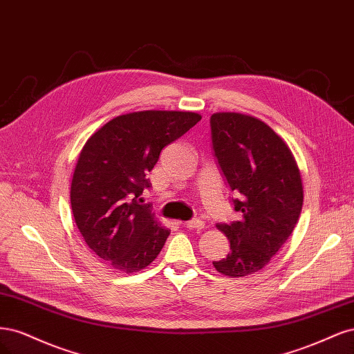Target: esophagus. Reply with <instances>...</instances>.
Returning <instances> with one entry per match:
<instances>
[{"label":"esophagus","instance_id":"34e87169","mask_svg":"<svg viewBox=\"0 0 354 354\" xmlns=\"http://www.w3.org/2000/svg\"><path fill=\"white\" fill-rule=\"evenodd\" d=\"M184 226L188 227V230H197V231H200V230H203V227H204V222L201 219H194V221L185 222Z\"/></svg>","mask_w":354,"mask_h":354}]
</instances>
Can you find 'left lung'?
<instances>
[{
	"mask_svg": "<svg viewBox=\"0 0 354 354\" xmlns=\"http://www.w3.org/2000/svg\"><path fill=\"white\" fill-rule=\"evenodd\" d=\"M214 156L241 219L216 225L231 252L213 261L216 270L241 278L263 269L297 225L303 207V180L288 144L269 124L243 113H214L210 119Z\"/></svg>",
	"mask_w": 354,
	"mask_h": 354,
	"instance_id": "obj_1",
	"label": "left lung"
}]
</instances>
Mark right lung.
Wrapping results in <instances>:
<instances>
[{"label":"right lung","instance_id":"add662e5","mask_svg":"<svg viewBox=\"0 0 354 354\" xmlns=\"http://www.w3.org/2000/svg\"><path fill=\"white\" fill-rule=\"evenodd\" d=\"M201 120L194 111L144 110L107 122L85 142L72 178L79 232L101 261L122 273L154 261L170 234L141 204L145 176L162 150Z\"/></svg>","mask_w":354,"mask_h":354}]
</instances>
